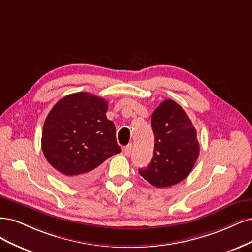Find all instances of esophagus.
I'll return each mask as SVG.
<instances>
[{"instance_id": "1", "label": "esophagus", "mask_w": 252, "mask_h": 252, "mask_svg": "<svg viewBox=\"0 0 252 252\" xmlns=\"http://www.w3.org/2000/svg\"><path fill=\"white\" fill-rule=\"evenodd\" d=\"M131 152H132V143H129V144L126 145V147H125L124 153H125V155L129 156V155H131Z\"/></svg>"}]
</instances>
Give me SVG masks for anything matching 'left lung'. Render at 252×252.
<instances>
[{"instance_id":"obj_1","label":"left lung","mask_w":252,"mask_h":252,"mask_svg":"<svg viewBox=\"0 0 252 252\" xmlns=\"http://www.w3.org/2000/svg\"><path fill=\"white\" fill-rule=\"evenodd\" d=\"M154 154L139 174L155 188H168L184 180L198 159L197 131L181 105L172 99L162 101L151 117Z\"/></svg>"}]
</instances>
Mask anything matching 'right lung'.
Here are the masks:
<instances>
[{"instance_id":"obj_1","label":"right lung","mask_w":252,"mask_h":252,"mask_svg":"<svg viewBox=\"0 0 252 252\" xmlns=\"http://www.w3.org/2000/svg\"><path fill=\"white\" fill-rule=\"evenodd\" d=\"M108 108L101 97L78 92L63 97L48 114L42 150L64 181H92L100 164L121 152L115 125L105 115Z\"/></svg>"}]
</instances>
